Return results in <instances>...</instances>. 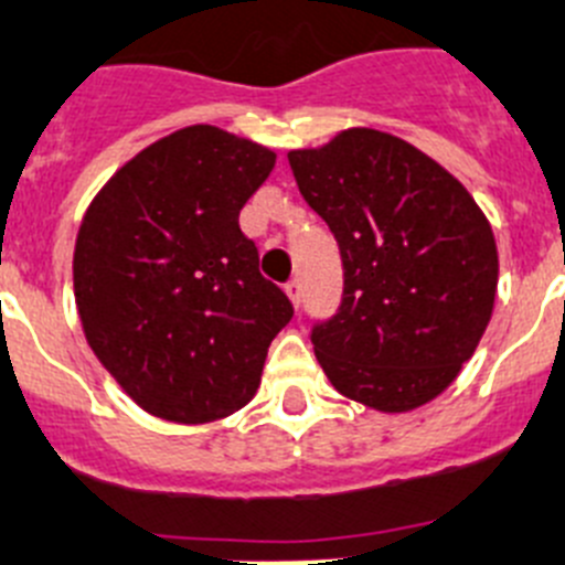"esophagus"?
I'll use <instances>...</instances> for the list:
<instances>
[{
	"mask_svg": "<svg viewBox=\"0 0 565 565\" xmlns=\"http://www.w3.org/2000/svg\"><path fill=\"white\" fill-rule=\"evenodd\" d=\"M286 294H288V299H291L294 308H299V302H302V286H299V279L286 282Z\"/></svg>",
	"mask_w": 565,
	"mask_h": 565,
	"instance_id": "1",
	"label": "esophagus"
}]
</instances>
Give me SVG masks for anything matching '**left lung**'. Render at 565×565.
Returning a JSON list of instances; mask_svg holds the SVG:
<instances>
[{
	"mask_svg": "<svg viewBox=\"0 0 565 565\" xmlns=\"http://www.w3.org/2000/svg\"><path fill=\"white\" fill-rule=\"evenodd\" d=\"M288 162L344 263L339 313L310 335L324 375L375 412L426 406L457 381L493 317L490 221L443 164L375 128H347L288 151Z\"/></svg>",
	"mask_w": 565,
	"mask_h": 565,
	"instance_id": "obj_1",
	"label": "left lung"
}]
</instances>
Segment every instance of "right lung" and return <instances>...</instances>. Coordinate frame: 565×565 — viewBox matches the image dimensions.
<instances>
[{
	"mask_svg": "<svg viewBox=\"0 0 565 565\" xmlns=\"http://www.w3.org/2000/svg\"><path fill=\"white\" fill-rule=\"evenodd\" d=\"M266 145L188 126L128 159L92 199L72 257L92 353L153 417L201 426L246 406L294 317L237 215L274 170Z\"/></svg>",
	"mask_w": 565,
	"mask_h": 565,
	"instance_id": "add662e5",
	"label": "right lung"
}]
</instances>
